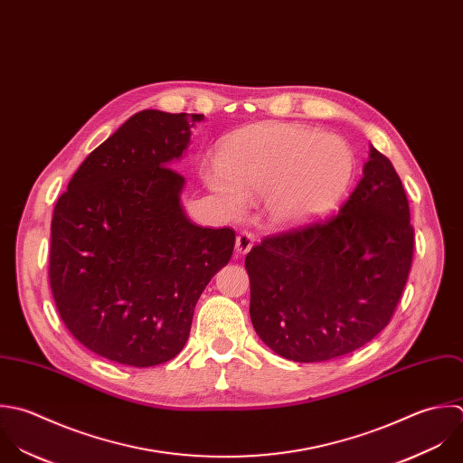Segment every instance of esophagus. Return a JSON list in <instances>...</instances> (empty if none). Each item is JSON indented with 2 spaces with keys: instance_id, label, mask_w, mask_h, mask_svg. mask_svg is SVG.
Segmentation results:
<instances>
[{
  "instance_id": "34e87169",
  "label": "esophagus",
  "mask_w": 463,
  "mask_h": 463,
  "mask_svg": "<svg viewBox=\"0 0 463 463\" xmlns=\"http://www.w3.org/2000/svg\"><path fill=\"white\" fill-rule=\"evenodd\" d=\"M252 243H254V234L249 232V231H241L236 236V252L238 254H247L252 249Z\"/></svg>"
}]
</instances>
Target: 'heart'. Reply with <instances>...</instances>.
<instances>
[{"instance_id": "obj_1", "label": "heart", "mask_w": 463, "mask_h": 463, "mask_svg": "<svg viewBox=\"0 0 463 463\" xmlns=\"http://www.w3.org/2000/svg\"><path fill=\"white\" fill-rule=\"evenodd\" d=\"M354 173L355 156L343 138L299 124L263 122L234 133L203 180L229 213L240 214L247 200L263 198L267 220L290 229L332 211Z\"/></svg>"}]
</instances>
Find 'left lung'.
<instances>
[{
  "label": "left lung",
  "instance_id": "1",
  "mask_svg": "<svg viewBox=\"0 0 463 463\" xmlns=\"http://www.w3.org/2000/svg\"><path fill=\"white\" fill-rule=\"evenodd\" d=\"M413 243L402 182L372 146L361 182L335 216L267 236L247 254L256 334L296 363L364 346L397 308Z\"/></svg>",
  "mask_w": 463,
  "mask_h": 463
}]
</instances>
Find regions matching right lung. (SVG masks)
I'll use <instances>...</instances> for the list:
<instances>
[{"label":"right lung","mask_w":463,"mask_h":463,"mask_svg":"<svg viewBox=\"0 0 463 463\" xmlns=\"http://www.w3.org/2000/svg\"><path fill=\"white\" fill-rule=\"evenodd\" d=\"M203 115L144 109L95 147L55 203L50 287L70 334L135 368L176 357L194 307L229 263L232 229L194 225L180 194L182 158Z\"/></svg>","instance_id":"right-lung-1"}]
</instances>
